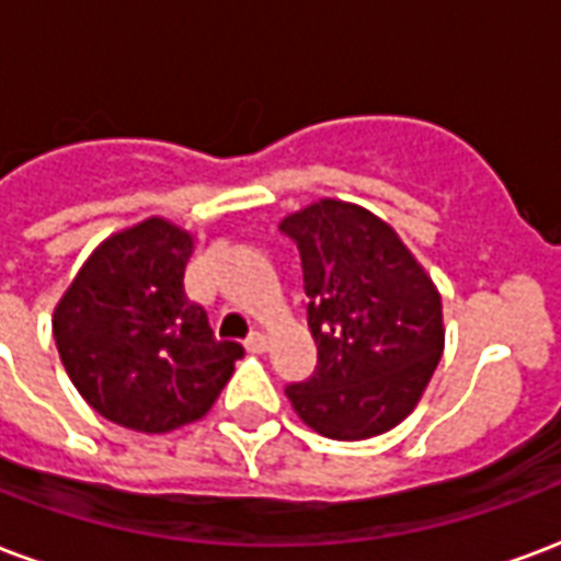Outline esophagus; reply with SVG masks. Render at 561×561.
<instances>
[{
	"label": "esophagus",
	"mask_w": 561,
	"mask_h": 561,
	"mask_svg": "<svg viewBox=\"0 0 561 561\" xmlns=\"http://www.w3.org/2000/svg\"><path fill=\"white\" fill-rule=\"evenodd\" d=\"M267 347H270V342L264 333H252L247 339V351H252V354H264Z\"/></svg>",
	"instance_id": "34e87169"
}]
</instances>
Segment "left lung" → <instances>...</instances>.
<instances>
[{
	"label": "left lung",
	"instance_id": "obj_1",
	"mask_svg": "<svg viewBox=\"0 0 561 561\" xmlns=\"http://www.w3.org/2000/svg\"><path fill=\"white\" fill-rule=\"evenodd\" d=\"M297 243L314 375L285 386L297 416L330 439H368L408 419L443 356V302L392 226L321 198L282 219Z\"/></svg>",
	"mask_w": 561,
	"mask_h": 561
}]
</instances>
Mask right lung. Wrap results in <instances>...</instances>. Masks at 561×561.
I'll return each instance as SVG.
<instances>
[{"mask_svg": "<svg viewBox=\"0 0 561 561\" xmlns=\"http://www.w3.org/2000/svg\"><path fill=\"white\" fill-rule=\"evenodd\" d=\"M193 234L151 217L91 252L56 306L61 365L91 408L130 431L165 434L214 408L243 356L186 297Z\"/></svg>", "mask_w": 561, "mask_h": 561, "instance_id": "add662e5", "label": "right lung"}]
</instances>
